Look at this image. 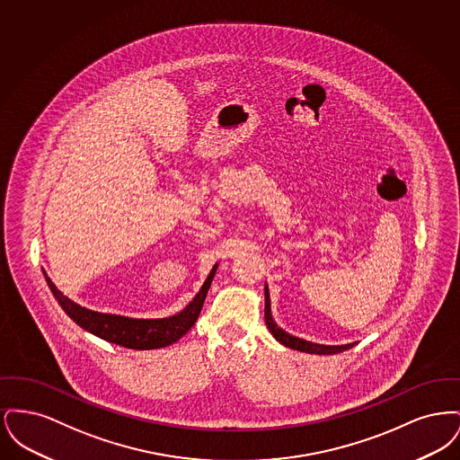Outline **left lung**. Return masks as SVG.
Returning a JSON list of instances; mask_svg holds the SVG:
<instances>
[{
	"instance_id": "8db88e82",
	"label": "left lung",
	"mask_w": 460,
	"mask_h": 460,
	"mask_svg": "<svg viewBox=\"0 0 460 460\" xmlns=\"http://www.w3.org/2000/svg\"><path fill=\"white\" fill-rule=\"evenodd\" d=\"M265 324L267 328L270 329V332L274 334V338L278 341H281L288 349H293V350L306 351V353H315V355H332V353H340V351L349 350L355 343L350 345H341V347H326V345H317V343H310L305 340H300V338H295L291 334L285 332L283 329L278 328L276 323L272 321V315H270V300H269V291H267V286H265Z\"/></svg>"
}]
</instances>
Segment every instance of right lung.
Listing matches in <instances>:
<instances>
[{
    "instance_id": "1",
    "label": "right lung",
    "mask_w": 460,
    "mask_h": 460,
    "mask_svg": "<svg viewBox=\"0 0 460 460\" xmlns=\"http://www.w3.org/2000/svg\"><path fill=\"white\" fill-rule=\"evenodd\" d=\"M217 265L212 269L210 276L207 278L205 285L201 286L199 293L193 298V302L186 306L181 314L165 317V319H131V317H120V315H110L93 312L84 306L74 304L68 300L66 295H62L57 286L51 283L49 278H46V283L49 286L51 293L55 295L57 302L66 310V315L77 323L81 328L93 332L94 336L107 340L110 343L132 349V350H154L164 349L175 343L179 338H182L193 324L197 323L198 315L201 312V306L205 302L207 291L212 285L214 274Z\"/></svg>"
}]
</instances>
